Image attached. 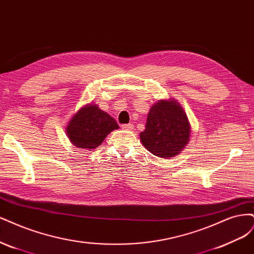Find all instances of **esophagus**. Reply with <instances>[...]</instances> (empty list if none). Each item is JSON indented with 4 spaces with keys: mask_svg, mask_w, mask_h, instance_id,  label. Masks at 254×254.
<instances>
[{
    "mask_svg": "<svg viewBox=\"0 0 254 254\" xmlns=\"http://www.w3.org/2000/svg\"><path fill=\"white\" fill-rule=\"evenodd\" d=\"M121 127L124 128V129H127V130H130V129H133V126L132 125H122L121 126Z\"/></svg>",
    "mask_w": 254,
    "mask_h": 254,
    "instance_id": "34e87169",
    "label": "esophagus"
}]
</instances>
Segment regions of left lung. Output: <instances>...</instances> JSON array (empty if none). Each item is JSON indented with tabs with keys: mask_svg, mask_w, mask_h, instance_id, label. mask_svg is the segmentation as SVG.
Here are the masks:
<instances>
[{
	"mask_svg": "<svg viewBox=\"0 0 254 254\" xmlns=\"http://www.w3.org/2000/svg\"><path fill=\"white\" fill-rule=\"evenodd\" d=\"M190 128L182 105L173 99L160 100L152 105L140 140L153 155L162 158L173 157L189 142Z\"/></svg>",
	"mask_w": 254,
	"mask_h": 254,
	"instance_id": "obj_1",
	"label": "left lung"
}]
</instances>
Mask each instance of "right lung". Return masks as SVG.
<instances>
[{"mask_svg": "<svg viewBox=\"0 0 254 254\" xmlns=\"http://www.w3.org/2000/svg\"><path fill=\"white\" fill-rule=\"evenodd\" d=\"M119 126L109 114L96 104H86L72 116L66 127V134L78 149L94 150L105 137Z\"/></svg>", "mask_w": 254, "mask_h": 254, "instance_id": "obj_1", "label": "right lung"}]
</instances>
